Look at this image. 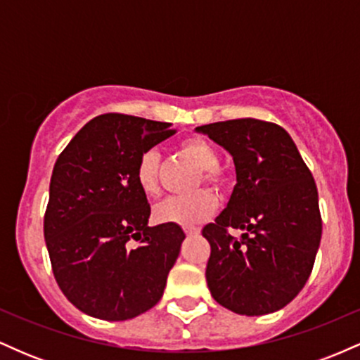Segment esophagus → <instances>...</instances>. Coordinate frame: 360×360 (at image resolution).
<instances>
[{"instance_id": "34e87169", "label": "esophagus", "mask_w": 360, "mask_h": 360, "mask_svg": "<svg viewBox=\"0 0 360 360\" xmlns=\"http://www.w3.org/2000/svg\"><path fill=\"white\" fill-rule=\"evenodd\" d=\"M184 232H186V235H188V237H194V235L200 233V230H196V229H186Z\"/></svg>"}]
</instances>
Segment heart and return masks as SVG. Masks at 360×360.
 <instances>
[{
  "instance_id": "heart-1",
  "label": "heart",
  "mask_w": 360,
  "mask_h": 360,
  "mask_svg": "<svg viewBox=\"0 0 360 360\" xmlns=\"http://www.w3.org/2000/svg\"><path fill=\"white\" fill-rule=\"evenodd\" d=\"M179 152L189 159L198 169H201L203 183L213 186L214 189H225L230 184V176L218 167V155L208 140L203 137H188L179 143ZM135 183L147 198H154L160 193V155L155 148H148L140 155L135 169ZM218 208V200L213 193L198 191L191 196L169 198L154 208V218L159 223L193 229L201 225Z\"/></svg>"
}]
</instances>
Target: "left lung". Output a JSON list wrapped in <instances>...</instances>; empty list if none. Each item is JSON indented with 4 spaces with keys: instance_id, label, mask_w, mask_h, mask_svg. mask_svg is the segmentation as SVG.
<instances>
[{
    "instance_id": "obj_1",
    "label": "left lung",
    "mask_w": 360,
    "mask_h": 360,
    "mask_svg": "<svg viewBox=\"0 0 360 360\" xmlns=\"http://www.w3.org/2000/svg\"><path fill=\"white\" fill-rule=\"evenodd\" d=\"M233 157L226 208L203 229L212 245L206 283L230 311H278L303 289L321 238L318 191L298 147L283 127L255 118L196 127ZM229 228L246 232L240 241Z\"/></svg>"
}]
</instances>
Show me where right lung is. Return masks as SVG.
Segmentation results:
<instances>
[{
  "mask_svg": "<svg viewBox=\"0 0 360 360\" xmlns=\"http://www.w3.org/2000/svg\"><path fill=\"white\" fill-rule=\"evenodd\" d=\"M171 123L106 113L74 135L53 166L44 235L60 291L86 315L139 316L162 298L179 255V225L148 226L135 183L140 155L176 134ZM139 242L130 248L129 242Z\"/></svg>",
  "mask_w": 360,
  "mask_h": 360,
  "instance_id": "obj_1",
  "label": "right lung"
}]
</instances>
